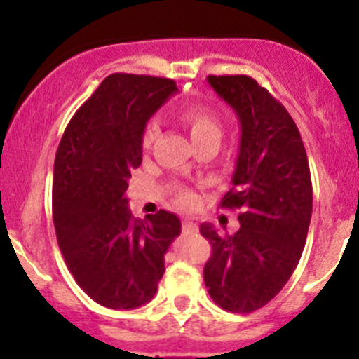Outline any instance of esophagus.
<instances>
[{
  "label": "esophagus",
  "instance_id": "obj_1",
  "mask_svg": "<svg viewBox=\"0 0 359 359\" xmlns=\"http://www.w3.org/2000/svg\"><path fill=\"white\" fill-rule=\"evenodd\" d=\"M182 231L184 233H196L198 226L193 222V220H182Z\"/></svg>",
  "mask_w": 359,
  "mask_h": 359
}]
</instances>
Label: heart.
Segmentation results:
<instances>
[{
  "label": "heart",
  "instance_id": "1",
  "mask_svg": "<svg viewBox=\"0 0 359 359\" xmlns=\"http://www.w3.org/2000/svg\"><path fill=\"white\" fill-rule=\"evenodd\" d=\"M180 119L184 125L189 130V135L193 142H201V140L208 139V137H220V119L217 112L208 106L203 104H191V106L184 107L180 111ZM159 126L156 121H149L142 132V146L144 149H149L158 139ZM177 205L182 208H191L196 205V196L187 189H179L175 193Z\"/></svg>",
  "mask_w": 359,
  "mask_h": 359
}]
</instances>
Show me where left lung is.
<instances>
[{
  "mask_svg": "<svg viewBox=\"0 0 359 359\" xmlns=\"http://www.w3.org/2000/svg\"><path fill=\"white\" fill-rule=\"evenodd\" d=\"M206 79L240 119L233 189L220 203L240 210V229L220 234L201 224L212 245L203 278L217 306L248 314L281 292L302 255L313 213L309 163L292 116L255 79Z\"/></svg>",
  "mask_w": 359,
  "mask_h": 359,
  "instance_id": "8db88e82",
  "label": "left lung"
}]
</instances>
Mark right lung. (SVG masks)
I'll list each match as a JSON object with an SVG mask.
<instances>
[{
	"mask_svg": "<svg viewBox=\"0 0 359 359\" xmlns=\"http://www.w3.org/2000/svg\"><path fill=\"white\" fill-rule=\"evenodd\" d=\"M173 79L114 72L69 121L53 165V226L81 290L109 309L149 302L165 253L180 234L175 213L133 219L125 193L142 163V132L177 93Z\"/></svg>",
	"mask_w": 359,
	"mask_h": 359,
	"instance_id": "add662e5",
	"label": "right lung"
}]
</instances>
